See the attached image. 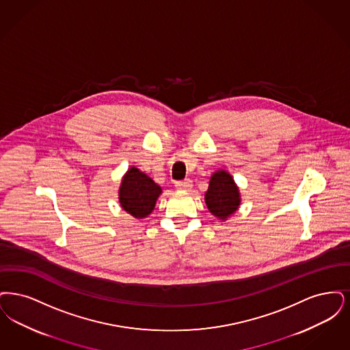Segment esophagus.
Instances as JSON below:
<instances>
[{
    "instance_id": "34e87169",
    "label": "esophagus",
    "mask_w": 350,
    "mask_h": 350,
    "mask_svg": "<svg viewBox=\"0 0 350 350\" xmlns=\"http://www.w3.org/2000/svg\"><path fill=\"white\" fill-rule=\"evenodd\" d=\"M175 187H176L178 189H183V191H185V189H189V188L192 187V180H191V179H184V180H179V182L175 183Z\"/></svg>"
}]
</instances>
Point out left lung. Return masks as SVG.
<instances>
[{
  "label": "left lung",
  "instance_id": "8db88e82",
  "mask_svg": "<svg viewBox=\"0 0 350 350\" xmlns=\"http://www.w3.org/2000/svg\"><path fill=\"white\" fill-rule=\"evenodd\" d=\"M205 202L209 212L219 219H226L238 209L241 204L239 191L228 172L218 171L211 178Z\"/></svg>",
  "mask_w": 350,
  "mask_h": 350
}]
</instances>
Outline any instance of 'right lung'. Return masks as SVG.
Instances as JSON below:
<instances>
[{
    "label": "right lung",
    "mask_w": 350,
    "mask_h": 350,
    "mask_svg": "<svg viewBox=\"0 0 350 350\" xmlns=\"http://www.w3.org/2000/svg\"><path fill=\"white\" fill-rule=\"evenodd\" d=\"M162 189L158 184L141 172L138 168L132 167L122 179L119 191L122 209L136 218H142L152 213L155 201Z\"/></svg>",
    "instance_id": "add662e5"
}]
</instances>
